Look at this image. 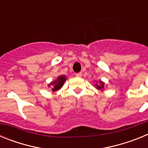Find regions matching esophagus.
I'll return each mask as SVG.
<instances>
[{
    "label": "esophagus",
    "instance_id": "1",
    "mask_svg": "<svg viewBox=\"0 0 148 148\" xmlns=\"http://www.w3.org/2000/svg\"><path fill=\"white\" fill-rule=\"evenodd\" d=\"M75 76H76L77 78H82V73H76V75H75Z\"/></svg>",
    "mask_w": 148,
    "mask_h": 148
}]
</instances>
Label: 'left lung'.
Returning a JSON list of instances; mask_svg holds the SVG:
<instances>
[{
    "mask_svg": "<svg viewBox=\"0 0 148 148\" xmlns=\"http://www.w3.org/2000/svg\"><path fill=\"white\" fill-rule=\"evenodd\" d=\"M104 82H103L102 81H98V82H96V81H95L94 82V86H95V87L96 89H97L98 90H101V91H104V88H105V86H104Z\"/></svg>",
    "mask_w": 148,
    "mask_h": 148,
    "instance_id": "8db88e82",
    "label": "left lung"
}]
</instances>
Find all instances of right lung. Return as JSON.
Segmentation results:
<instances>
[{
  "instance_id": "add662e5",
  "label": "right lung",
  "mask_w": 148,
  "mask_h": 148,
  "mask_svg": "<svg viewBox=\"0 0 148 148\" xmlns=\"http://www.w3.org/2000/svg\"><path fill=\"white\" fill-rule=\"evenodd\" d=\"M66 80V75H59L58 78H56L55 81H53L49 84H48V87H50L51 90L54 92H57L58 90H59L61 87L64 84L65 81Z\"/></svg>"
}]
</instances>
